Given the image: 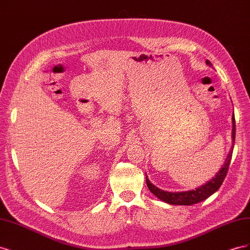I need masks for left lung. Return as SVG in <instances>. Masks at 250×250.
<instances>
[{"label":"left lung","mask_w":250,"mask_h":250,"mask_svg":"<svg viewBox=\"0 0 250 250\" xmlns=\"http://www.w3.org/2000/svg\"><path fill=\"white\" fill-rule=\"evenodd\" d=\"M207 64L209 66L211 65V63L208 62V60H207ZM231 120H232V133H231L232 146L229 155L225 158V162L222 165V167L216 173V175L213 178L207 181L204 185L196 188L195 190L184 191V192H168V191L162 190V188H158L152 183H150V180L148 179V176L146 174V184L150 192L154 194L158 199H161L166 203L172 204V206H192V204H196L206 200L207 198L209 197L210 195H213L215 192H217L224 181V178L226 176V174H228L229 164L231 161L234 137H236V122H234L233 115Z\"/></svg>","instance_id":"left-lung-1"}]
</instances>
